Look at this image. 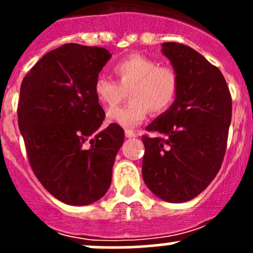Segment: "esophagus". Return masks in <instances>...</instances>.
I'll use <instances>...</instances> for the list:
<instances>
[{
    "instance_id": "esophagus-1",
    "label": "esophagus",
    "mask_w": 253,
    "mask_h": 253,
    "mask_svg": "<svg viewBox=\"0 0 253 253\" xmlns=\"http://www.w3.org/2000/svg\"><path fill=\"white\" fill-rule=\"evenodd\" d=\"M125 134H126L127 138H136V137H138V134H137L136 132L129 131V129H126V132H125Z\"/></svg>"
}]
</instances>
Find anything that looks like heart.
Instances as JSON below:
<instances>
[{
  "label": "heart",
  "instance_id": "b5f03b06",
  "mask_svg": "<svg viewBox=\"0 0 253 253\" xmlns=\"http://www.w3.org/2000/svg\"><path fill=\"white\" fill-rule=\"evenodd\" d=\"M119 84L99 76L93 85L96 100L106 109L114 107L124 97L131 100L125 107L108 112V120L126 128L137 126L147 117L149 110L162 114L174 103L178 88L177 73L169 66H159L155 60L133 53L114 66Z\"/></svg>",
  "mask_w": 253,
  "mask_h": 253
}]
</instances>
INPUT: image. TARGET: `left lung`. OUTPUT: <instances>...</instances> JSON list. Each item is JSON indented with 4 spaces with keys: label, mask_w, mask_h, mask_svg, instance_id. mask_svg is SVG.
Segmentation results:
<instances>
[{
    "label": "left lung",
    "mask_w": 253,
    "mask_h": 253,
    "mask_svg": "<svg viewBox=\"0 0 253 253\" xmlns=\"http://www.w3.org/2000/svg\"><path fill=\"white\" fill-rule=\"evenodd\" d=\"M177 73L174 103L147 126L142 175L160 200L187 202L208 187L223 163L231 122V95L220 71L192 47L164 42Z\"/></svg>",
    "instance_id": "left-lung-1"
}]
</instances>
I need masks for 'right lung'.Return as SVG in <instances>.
Returning a JSON list of instances; mask_svg holds the SVG:
<instances>
[{
	"instance_id": "1",
	"label": "right lung",
	"mask_w": 253,
	"mask_h": 253,
	"mask_svg": "<svg viewBox=\"0 0 253 253\" xmlns=\"http://www.w3.org/2000/svg\"><path fill=\"white\" fill-rule=\"evenodd\" d=\"M111 58L106 48L66 44L42 56L20 85L18 125L30 167L61 202L88 206L111 185L124 129H101L105 112L94 81Z\"/></svg>"
}]
</instances>
